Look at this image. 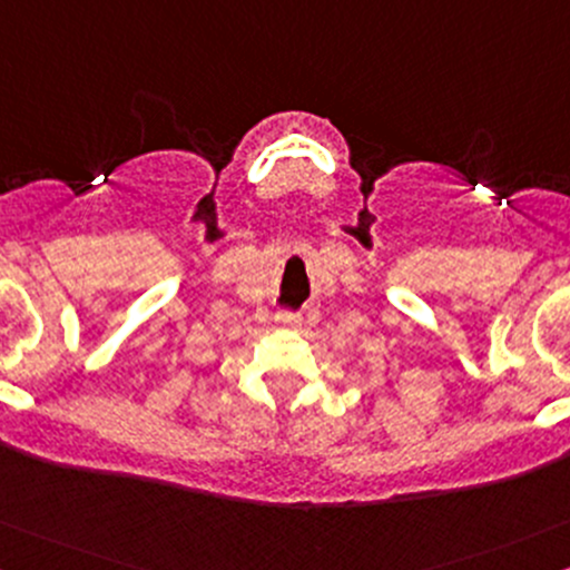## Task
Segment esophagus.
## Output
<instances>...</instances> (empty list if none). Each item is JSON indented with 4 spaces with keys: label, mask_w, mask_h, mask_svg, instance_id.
<instances>
[{
    "label": "esophagus",
    "mask_w": 570,
    "mask_h": 570,
    "mask_svg": "<svg viewBox=\"0 0 570 570\" xmlns=\"http://www.w3.org/2000/svg\"><path fill=\"white\" fill-rule=\"evenodd\" d=\"M278 322L284 324V327H299V324H303V316H299L297 311H281Z\"/></svg>",
    "instance_id": "34e87169"
}]
</instances>
